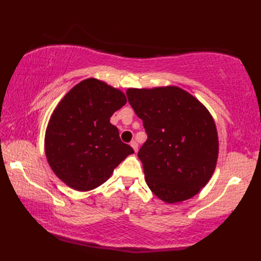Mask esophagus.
I'll return each instance as SVG.
<instances>
[{
  "label": "esophagus",
  "instance_id": "esophagus-1",
  "mask_svg": "<svg viewBox=\"0 0 261 261\" xmlns=\"http://www.w3.org/2000/svg\"><path fill=\"white\" fill-rule=\"evenodd\" d=\"M130 146H132L133 148H134L135 152H137V150H138V144H137L136 141H132V142H130Z\"/></svg>",
  "mask_w": 261,
  "mask_h": 261
}]
</instances>
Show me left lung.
Instances as JSON below:
<instances>
[{"mask_svg": "<svg viewBox=\"0 0 261 261\" xmlns=\"http://www.w3.org/2000/svg\"><path fill=\"white\" fill-rule=\"evenodd\" d=\"M126 94L147 134L137 155L148 188L169 204L194 197L208 182L219 155L210 111L178 87L132 88Z\"/></svg>", "mask_w": 261, "mask_h": 261, "instance_id": "8db88e82", "label": "left lung"}]
</instances>
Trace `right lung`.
<instances>
[{
    "instance_id": "add662e5",
    "label": "right lung",
    "mask_w": 261,
    "mask_h": 261,
    "mask_svg": "<svg viewBox=\"0 0 261 261\" xmlns=\"http://www.w3.org/2000/svg\"><path fill=\"white\" fill-rule=\"evenodd\" d=\"M126 101L120 90L87 79L57 105L46 129L45 153L53 171L68 187L79 191L99 187L134 153L110 123Z\"/></svg>"
}]
</instances>
